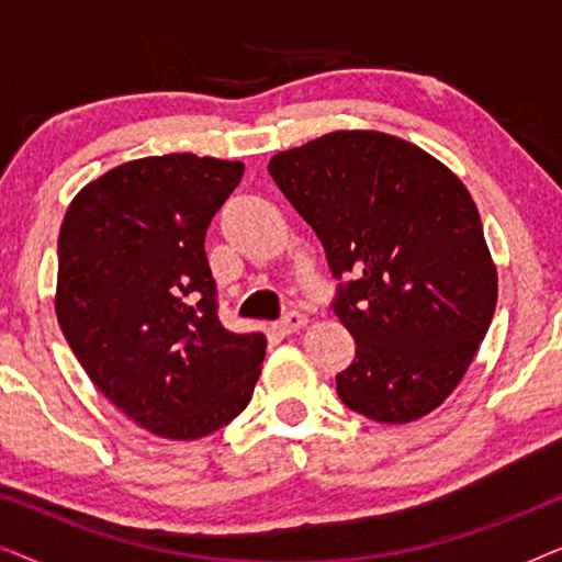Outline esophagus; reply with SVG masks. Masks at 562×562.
<instances>
[{
  "instance_id": "esophagus-1",
  "label": "esophagus",
  "mask_w": 562,
  "mask_h": 562,
  "mask_svg": "<svg viewBox=\"0 0 562 562\" xmlns=\"http://www.w3.org/2000/svg\"><path fill=\"white\" fill-rule=\"evenodd\" d=\"M304 325H306V317H304V314H299V312H289L286 317L276 322L273 329H276V333H279V335H291V333H299V329H302Z\"/></svg>"
}]
</instances>
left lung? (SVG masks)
<instances>
[{
  "label": "left lung",
  "mask_w": 562,
  "mask_h": 562,
  "mask_svg": "<svg viewBox=\"0 0 562 562\" xmlns=\"http://www.w3.org/2000/svg\"><path fill=\"white\" fill-rule=\"evenodd\" d=\"M310 222L337 286L333 310L356 340L337 373L348 409L406 425L448 398L496 310V266L463 181L417 145L337 130L268 164Z\"/></svg>",
  "instance_id": "obj_1"
}]
</instances>
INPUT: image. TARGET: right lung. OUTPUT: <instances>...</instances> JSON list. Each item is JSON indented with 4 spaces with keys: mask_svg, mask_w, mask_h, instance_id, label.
<instances>
[{
    "mask_svg": "<svg viewBox=\"0 0 562 562\" xmlns=\"http://www.w3.org/2000/svg\"><path fill=\"white\" fill-rule=\"evenodd\" d=\"M240 160L171 153L83 187L58 235L56 314L91 383L135 425L196 440L248 406L266 337L217 317L206 227Z\"/></svg>",
    "mask_w": 562,
    "mask_h": 562,
    "instance_id": "1",
    "label": "right lung"
}]
</instances>
